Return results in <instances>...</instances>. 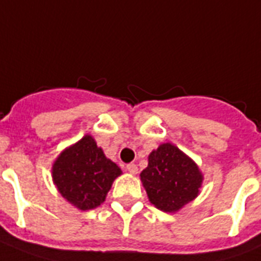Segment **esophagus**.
<instances>
[{
  "mask_svg": "<svg viewBox=\"0 0 261 261\" xmlns=\"http://www.w3.org/2000/svg\"><path fill=\"white\" fill-rule=\"evenodd\" d=\"M126 170L130 173V174H137L138 173V167L135 164H128L126 166Z\"/></svg>",
  "mask_w": 261,
  "mask_h": 261,
  "instance_id": "1",
  "label": "esophagus"
}]
</instances>
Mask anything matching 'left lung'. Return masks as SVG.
Listing matches in <instances>:
<instances>
[{
	"mask_svg": "<svg viewBox=\"0 0 261 261\" xmlns=\"http://www.w3.org/2000/svg\"><path fill=\"white\" fill-rule=\"evenodd\" d=\"M202 174L196 162L177 146L162 143L149 155L141 181L150 202L160 211L174 213L198 196Z\"/></svg>",
	"mask_w": 261,
	"mask_h": 261,
	"instance_id": "8db88e82",
	"label": "left lung"
}]
</instances>
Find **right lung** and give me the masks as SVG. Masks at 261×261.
<instances>
[{"mask_svg":"<svg viewBox=\"0 0 261 261\" xmlns=\"http://www.w3.org/2000/svg\"><path fill=\"white\" fill-rule=\"evenodd\" d=\"M120 174V167L105 155L91 135L65 149L52 166L59 193L80 211L99 206Z\"/></svg>","mask_w":261,"mask_h":261,"instance_id":"add662e5","label":"right lung"}]
</instances>
